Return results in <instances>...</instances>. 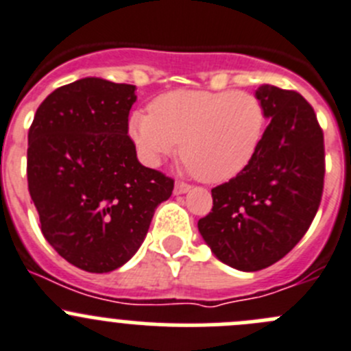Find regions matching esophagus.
I'll return each mask as SVG.
<instances>
[{
    "mask_svg": "<svg viewBox=\"0 0 351 351\" xmlns=\"http://www.w3.org/2000/svg\"><path fill=\"white\" fill-rule=\"evenodd\" d=\"M189 189H191V186L189 184H186V182H176V188H173V193H176V195H184V193H188Z\"/></svg>",
    "mask_w": 351,
    "mask_h": 351,
    "instance_id": "34e87169",
    "label": "esophagus"
}]
</instances>
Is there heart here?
Here are the masks:
<instances>
[{
  "label": "heart",
  "instance_id": "obj_1",
  "mask_svg": "<svg viewBox=\"0 0 351 351\" xmlns=\"http://www.w3.org/2000/svg\"><path fill=\"white\" fill-rule=\"evenodd\" d=\"M263 103L245 91H170L149 112H134L129 132L143 160L156 165L181 145L188 172L205 182L236 178L252 163L265 134Z\"/></svg>",
  "mask_w": 351,
  "mask_h": 351
}]
</instances>
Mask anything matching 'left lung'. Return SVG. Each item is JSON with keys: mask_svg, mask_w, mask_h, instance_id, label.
Instances as JSON below:
<instances>
[{"mask_svg": "<svg viewBox=\"0 0 351 351\" xmlns=\"http://www.w3.org/2000/svg\"><path fill=\"white\" fill-rule=\"evenodd\" d=\"M269 125L255 158L212 189L199 234L220 262L255 272L288 255L308 231L324 191V132L300 93L263 84Z\"/></svg>", "mask_w": 351, "mask_h": 351, "instance_id": "obj_1", "label": "left lung"}]
</instances>
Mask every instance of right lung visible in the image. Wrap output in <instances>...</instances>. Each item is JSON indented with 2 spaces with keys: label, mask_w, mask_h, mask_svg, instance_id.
<instances>
[{
  "label": "right lung",
  "mask_w": 351,
  "mask_h": 351,
  "mask_svg": "<svg viewBox=\"0 0 351 351\" xmlns=\"http://www.w3.org/2000/svg\"><path fill=\"white\" fill-rule=\"evenodd\" d=\"M136 86L86 77L55 89L29 129L27 184L43 236L86 272H110L141 246L173 179L141 165L129 138Z\"/></svg>",
  "instance_id": "1"
}]
</instances>
